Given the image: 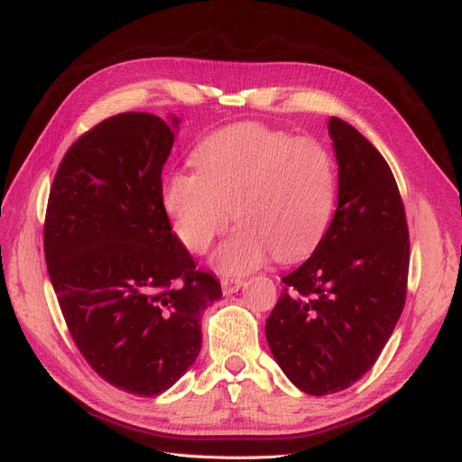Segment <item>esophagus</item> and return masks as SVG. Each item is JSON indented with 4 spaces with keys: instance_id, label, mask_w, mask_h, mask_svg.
<instances>
[{
    "instance_id": "obj_1",
    "label": "esophagus",
    "mask_w": 462,
    "mask_h": 462,
    "mask_svg": "<svg viewBox=\"0 0 462 462\" xmlns=\"http://www.w3.org/2000/svg\"><path fill=\"white\" fill-rule=\"evenodd\" d=\"M220 286H222V293L230 295V293H236L237 290H240L244 286V282L240 278H222Z\"/></svg>"
}]
</instances>
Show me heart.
<instances>
[{
    "label": "heart",
    "instance_id": "heart-1",
    "mask_svg": "<svg viewBox=\"0 0 462 462\" xmlns=\"http://www.w3.org/2000/svg\"><path fill=\"white\" fill-rule=\"evenodd\" d=\"M196 172L162 186V207L189 251L205 253L230 220L237 230L213 255L215 269L245 274L266 263L300 259L320 242L336 203L330 152L310 138L240 123L209 134L193 153Z\"/></svg>",
    "mask_w": 462,
    "mask_h": 462
}]
</instances>
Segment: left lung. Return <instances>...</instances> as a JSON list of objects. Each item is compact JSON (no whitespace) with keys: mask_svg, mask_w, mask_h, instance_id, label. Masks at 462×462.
I'll list each match as a JSON object with an SVG mask.
<instances>
[{"mask_svg":"<svg viewBox=\"0 0 462 462\" xmlns=\"http://www.w3.org/2000/svg\"><path fill=\"white\" fill-rule=\"evenodd\" d=\"M337 209L312 255L282 278L266 320L273 356L309 395L347 390L372 368L403 312L409 230L388 162L332 116Z\"/></svg>","mask_w":462,"mask_h":462,"instance_id":"8db88e82","label":"left lung"}]
</instances>
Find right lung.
Masks as SVG:
<instances>
[{"label":"right lung","mask_w":462,"mask_h":462,"mask_svg":"<svg viewBox=\"0 0 462 462\" xmlns=\"http://www.w3.org/2000/svg\"><path fill=\"white\" fill-rule=\"evenodd\" d=\"M180 118L121 113L70 145L50 191L43 253L69 332L97 374L153 397L196 363L203 310L222 297L162 207Z\"/></svg>","instance_id":"1"}]
</instances>
